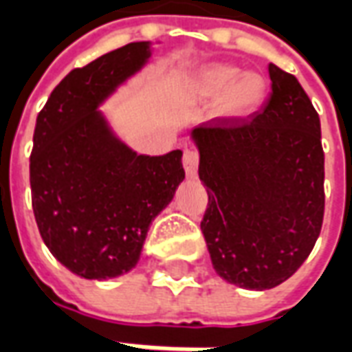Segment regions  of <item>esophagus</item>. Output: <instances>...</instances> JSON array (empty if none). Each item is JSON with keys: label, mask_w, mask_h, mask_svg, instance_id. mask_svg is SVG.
<instances>
[{"label": "esophagus", "mask_w": 352, "mask_h": 352, "mask_svg": "<svg viewBox=\"0 0 352 352\" xmlns=\"http://www.w3.org/2000/svg\"><path fill=\"white\" fill-rule=\"evenodd\" d=\"M198 164H199V154L192 148H186L183 153V168L186 171V175L194 177L198 173Z\"/></svg>", "instance_id": "obj_1"}]
</instances>
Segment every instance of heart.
I'll list each match as a JSON object with an SVG mask.
<instances>
[{"label":"heart","mask_w":352,"mask_h":352,"mask_svg":"<svg viewBox=\"0 0 352 352\" xmlns=\"http://www.w3.org/2000/svg\"><path fill=\"white\" fill-rule=\"evenodd\" d=\"M199 100H217L214 113L222 120L241 122L264 103L267 82L256 73H243L236 65L213 64L199 69L190 80Z\"/></svg>","instance_id":"1"}]
</instances>
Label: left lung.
I'll return each instance as SVG.
<instances>
[{
    "instance_id": "left-lung-1",
    "label": "left lung",
    "mask_w": 352,
    "mask_h": 352,
    "mask_svg": "<svg viewBox=\"0 0 352 352\" xmlns=\"http://www.w3.org/2000/svg\"><path fill=\"white\" fill-rule=\"evenodd\" d=\"M272 94L241 122L192 130L209 204L201 221L222 279L267 290L294 275L315 247L324 217L320 120L294 75L267 65Z\"/></svg>"
}]
</instances>
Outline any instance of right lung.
I'll use <instances>...</instances> for the list:
<instances>
[{"label": "right lung", "instance_id": "1", "mask_svg": "<svg viewBox=\"0 0 352 352\" xmlns=\"http://www.w3.org/2000/svg\"><path fill=\"white\" fill-rule=\"evenodd\" d=\"M151 56L130 43L67 73L37 115L30 184L52 256L85 279L135 267L151 222L183 183V153L146 156L116 138L100 105Z\"/></svg>", "mask_w": 352, "mask_h": 352}]
</instances>
